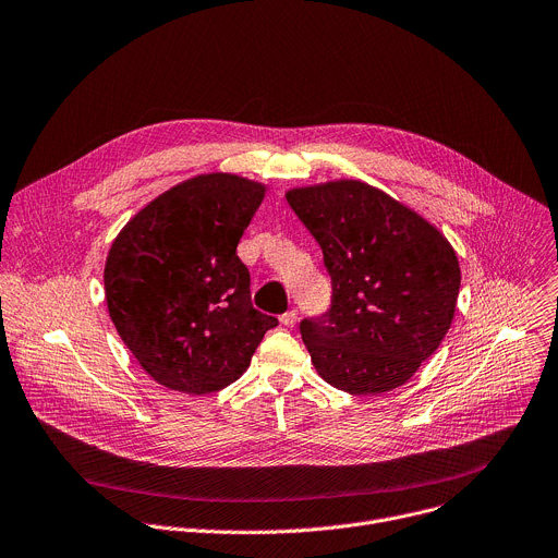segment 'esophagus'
Wrapping results in <instances>:
<instances>
[{"mask_svg": "<svg viewBox=\"0 0 558 558\" xmlns=\"http://www.w3.org/2000/svg\"><path fill=\"white\" fill-rule=\"evenodd\" d=\"M295 320H298V312H295V310H291V312H287V314H282V316H280L282 327H293V325H295Z\"/></svg>", "mask_w": 558, "mask_h": 558, "instance_id": "esophagus-1", "label": "esophagus"}]
</instances>
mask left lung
Masks as SVG:
<instances>
[{
  "instance_id": "8db88e82",
  "label": "left lung",
  "mask_w": 558,
  "mask_h": 558,
  "mask_svg": "<svg viewBox=\"0 0 558 558\" xmlns=\"http://www.w3.org/2000/svg\"><path fill=\"white\" fill-rule=\"evenodd\" d=\"M284 197L331 276V310L300 323L316 372L353 396L404 385L451 327L461 289L453 246L361 180L298 186Z\"/></svg>"
}]
</instances>
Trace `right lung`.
<instances>
[{
    "label": "right lung",
    "mask_w": 558,
    "mask_h": 558,
    "mask_svg": "<svg viewBox=\"0 0 558 558\" xmlns=\"http://www.w3.org/2000/svg\"><path fill=\"white\" fill-rule=\"evenodd\" d=\"M267 186L202 173L150 199L113 240L109 316L156 383L202 396L235 383L278 318L251 305L235 246Z\"/></svg>",
    "instance_id": "1"
}]
</instances>
